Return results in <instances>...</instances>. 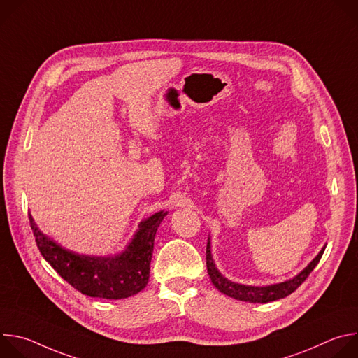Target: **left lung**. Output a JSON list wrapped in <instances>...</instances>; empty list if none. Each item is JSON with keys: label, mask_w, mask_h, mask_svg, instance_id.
<instances>
[{"label": "left lung", "mask_w": 358, "mask_h": 358, "mask_svg": "<svg viewBox=\"0 0 358 358\" xmlns=\"http://www.w3.org/2000/svg\"><path fill=\"white\" fill-rule=\"evenodd\" d=\"M324 249H326V245L316 255V258L308 266H306L300 273H297L294 278H292L289 280H285V282H280V283L268 285V286H252V285H242V283L232 282L228 278H225L217 269L214 258H213V253H211V238L208 236V242H207V269H208V275L211 278L213 285L221 293H224L229 297H234L236 300H242V301L268 303V301L283 299V297L289 296L290 293H293L306 279H308L310 272L317 266L319 261L323 257Z\"/></svg>", "instance_id": "obj_1"}]
</instances>
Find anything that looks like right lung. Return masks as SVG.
I'll return each mask as SVG.
<instances>
[{
	"label": "right lung",
	"instance_id": "1",
	"mask_svg": "<svg viewBox=\"0 0 358 358\" xmlns=\"http://www.w3.org/2000/svg\"><path fill=\"white\" fill-rule=\"evenodd\" d=\"M159 211L138 224L126 249L113 257L80 255L45 235L31 214L29 224L45 261L80 293L99 299H126L145 287L156 232L167 215Z\"/></svg>",
	"mask_w": 358,
	"mask_h": 358
}]
</instances>
